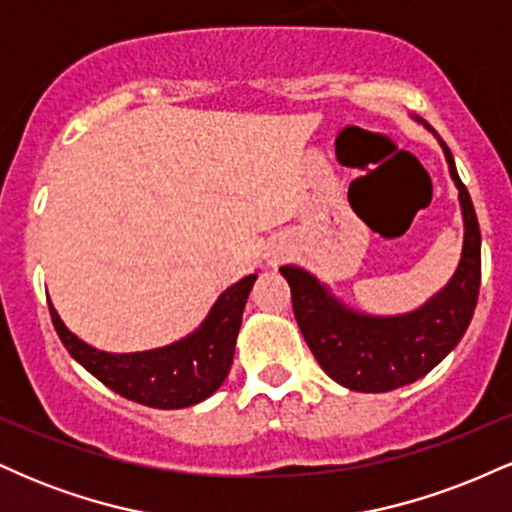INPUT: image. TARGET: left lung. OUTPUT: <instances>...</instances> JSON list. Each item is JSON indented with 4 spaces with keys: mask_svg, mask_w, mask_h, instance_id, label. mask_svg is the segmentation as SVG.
<instances>
[{
    "mask_svg": "<svg viewBox=\"0 0 512 512\" xmlns=\"http://www.w3.org/2000/svg\"><path fill=\"white\" fill-rule=\"evenodd\" d=\"M438 139L460 199L464 238L460 262L443 289L409 313L370 315L351 308L308 269L284 264L293 315L320 368L356 392H390L431 373L460 344L477 308L481 281V233L472 197L457 175L455 158L438 132L414 117Z\"/></svg>",
    "mask_w": 512,
    "mask_h": 512,
    "instance_id": "left-lung-1",
    "label": "left lung"
}]
</instances>
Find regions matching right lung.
Wrapping results in <instances>:
<instances>
[{
  "mask_svg": "<svg viewBox=\"0 0 512 512\" xmlns=\"http://www.w3.org/2000/svg\"><path fill=\"white\" fill-rule=\"evenodd\" d=\"M257 274H248L216 298L207 317L185 337L156 349L113 354L76 337L50 301L52 325L64 349L117 395L154 409H185L214 395L228 378L243 310Z\"/></svg>",
  "mask_w": 512,
  "mask_h": 512,
  "instance_id": "add662e5",
  "label": "right lung"
}]
</instances>
